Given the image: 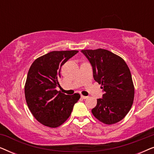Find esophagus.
Instances as JSON below:
<instances>
[{
	"label": "esophagus",
	"mask_w": 154,
	"mask_h": 154,
	"mask_svg": "<svg viewBox=\"0 0 154 154\" xmlns=\"http://www.w3.org/2000/svg\"><path fill=\"white\" fill-rule=\"evenodd\" d=\"M81 98L83 99V100H86V99L88 98V96H83V95H81Z\"/></svg>",
	"instance_id": "esophagus-1"
}]
</instances>
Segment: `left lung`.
<instances>
[{
  "instance_id": "left-lung-1",
  "label": "left lung",
  "mask_w": 154,
  "mask_h": 154,
  "mask_svg": "<svg viewBox=\"0 0 154 154\" xmlns=\"http://www.w3.org/2000/svg\"><path fill=\"white\" fill-rule=\"evenodd\" d=\"M81 52L91 64L94 81L102 85L104 92L92 109V114L107 125L118 123L128 114L134 100V85L127 64L107 50H83Z\"/></svg>"
}]
</instances>
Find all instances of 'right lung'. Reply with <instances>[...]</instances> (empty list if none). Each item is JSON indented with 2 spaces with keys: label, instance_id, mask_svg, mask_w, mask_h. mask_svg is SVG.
<instances>
[{
  "label": "right lung",
  "instance_id": "1",
  "mask_svg": "<svg viewBox=\"0 0 154 154\" xmlns=\"http://www.w3.org/2000/svg\"><path fill=\"white\" fill-rule=\"evenodd\" d=\"M77 50L52 51L36 59L29 69L25 84L26 104L35 119L43 125L57 128L70 116L79 94L67 95L56 90L60 86L61 67Z\"/></svg>",
  "mask_w": 154,
  "mask_h": 154
}]
</instances>
